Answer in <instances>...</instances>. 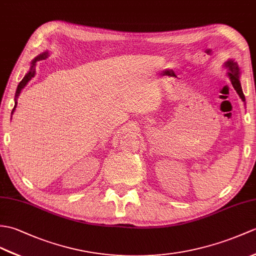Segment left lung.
Returning <instances> with one entry per match:
<instances>
[{"label": "left lung", "instance_id": "8db88e82", "mask_svg": "<svg viewBox=\"0 0 256 256\" xmlns=\"http://www.w3.org/2000/svg\"><path fill=\"white\" fill-rule=\"evenodd\" d=\"M224 68H227V76L229 77V80L232 84L234 88L236 89V94H239L242 101L246 102V97L244 94L242 92V87H241V82H240V68L238 63L234 60V58H229L227 62H224Z\"/></svg>", "mask_w": 256, "mask_h": 256}]
</instances>
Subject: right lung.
<instances>
[{
  "instance_id": "obj_1",
  "label": "right lung",
  "mask_w": 256,
  "mask_h": 256,
  "mask_svg": "<svg viewBox=\"0 0 256 256\" xmlns=\"http://www.w3.org/2000/svg\"><path fill=\"white\" fill-rule=\"evenodd\" d=\"M48 56H49V51H46V52L40 53L39 56H36V58H34V60L32 61V63H30V68H29L27 74H26L25 76H24V78L22 80V82H20L18 86H17L16 94H15V106H14L13 111H12V114H14V111H15V109H16V106H17V98L20 97V94L22 90V89L25 88V86L28 84V82L32 78V77L36 75V68H34L36 63H37V62L40 61V60H44V58H46Z\"/></svg>"
}]
</instances>
